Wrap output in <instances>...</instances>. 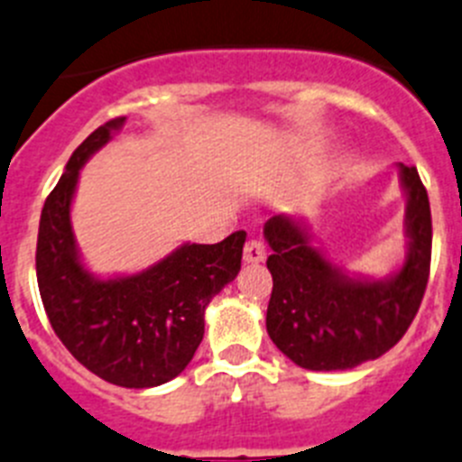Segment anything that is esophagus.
Instances as JSON below:
<instances>
[{
	"label": "esophagus",
	"mask_w": 462,
	"mask_h": 462,
	"mask_svg": "<svg viewBox=\"0 0 462 462\" xmlns=\"http://www.w3.org/2000/svg\"><path fill=\"white\" fill-rule=\"evenodd\" d=\"M267 257V248H264V244L257 239H251L246 241V246H244V262H248V264H257V262H262Z\"/></svg>",
	"instance_id": "1"
}]
</instances>
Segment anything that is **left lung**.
Here are the masks:
<instances>
[{
	"instance_id": "left-lung-1",
	"label": "left lung",
	"mask_w": 462,
	"mask_h": 462,
	"mask_svg": "<svg viewBox=\"0 0 462 462\" xmlns=\"http://www.w3.org/2000/svg\"><path fill=\"white\" fill-rule=\"evenodd\" d=\"M398 177L405 193V260L384 278L331 262L306 218L276 214L264 223L273 278L269 338L301 368L350 371L392 350L412 324L430 272L433 223L417 168L398 163Z\"/></svg>"
}]
</instances>
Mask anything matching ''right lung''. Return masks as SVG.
I'll use <instances>...</instances> for the list:
<instances>
[{"mask_svg": "<svg viewBox=\"0 0 462 462\" xmlns=\"http://www.w3.org/2000/svg\"><path fill=\"white\" fill-rule=\"evenodd\" d=\"M103 124L73 152L39 223L36 278L55 334L85 368L110 384L149 389L174 380L205 336L211 299L236 278L246 232L221 244H181L135 273L97 276L78 248L70 207L80 170L122 131Z\"/></svg>", "mask_w": 462, "mask_h": 462, "instance_id": "obj_1", "label": "right lung"}]
</instances>
